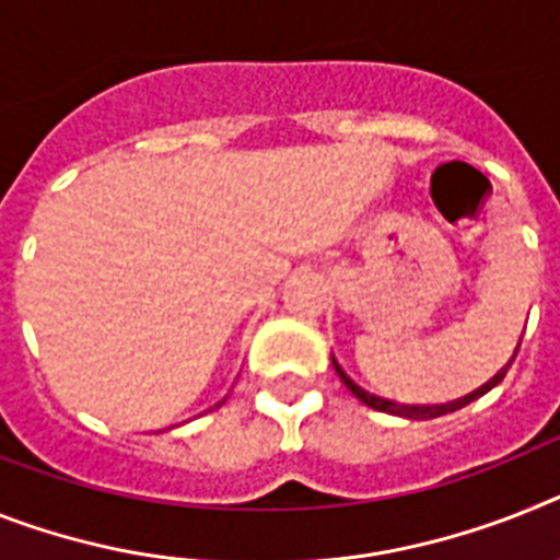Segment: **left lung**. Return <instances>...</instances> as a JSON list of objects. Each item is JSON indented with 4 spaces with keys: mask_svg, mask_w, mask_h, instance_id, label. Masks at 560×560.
Segmentation results:
<instances>
[{
    "mask_svg": "<svg viewBox=\"0 0 560 560\" xmlns=\"http://www.w3.org/2000/svg\"><path fill=\"white\" fill-rule=\"evenodd\" d=\"M518 347H521V341H518ZM518 347H515V352H518ZM512 361H515V355H512V359H510V364H512ZM510 364L498 370V373L492 375L490 382L483 384V387H478L476 393H469V396H464V398H455V401H450V404H432V407H430V404H396V401H387V398L373 396V393H368V389H361L359 384L352 382L350 375H347L345 370H341V364H338V361L332 359V368H336L338 378H341V382L347 384V389H350L352 396L359 398V401H364V404H368V407H373V410H378V412H389V416L412 418V421H427V418H439V416H447V412L462 410V407H467L469 401H476V398H481L483 393H490V389L495 387V384L504 382V375H506V370H510Z\"/></svg>",
    "mask_w": 560,
    "mask_h": 560,
    "instance_id": "8db88e82",
    "label": "left lung"
}]
</instances>
